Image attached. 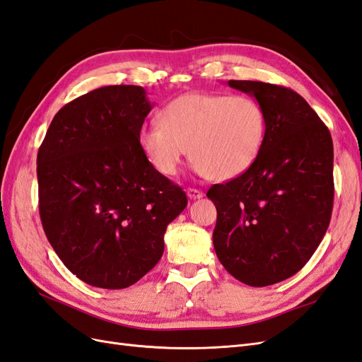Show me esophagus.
Masks as SVG:
<instances>
[{
  "mask_svg": "<svg viewBox=\"0 0 362 362\" xmlns=\"http://www.w3.org/2000/svg\"><path fill=\"white\" fill-rule=\"evenodd\" d=\"M187 196L190 199H201L202 196H204V193L201 192V190H198V189H187Z\"/></svg>",
  "mask_w": 362,
  "mask_h": 362,
  "instance_id": "esophagus-1",
  "label": "esophagus"
}]
</instances>
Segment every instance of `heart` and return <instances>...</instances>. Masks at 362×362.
<instances>
[{
	"label": "heart",
	"instance_id": "heart-1",
	"mask_svg": "<svg viewBox=\"0 0 362 362\" xmlns=\"http://www.w3.org/2000/svg\"><path fill=\"white\" fill-rule=\"evenodd\" d=\"M264 108L250 96L187 93L168 104L161 122L140 128L139 144L156 170L173 177L187 154L201 175L233 180L257 161L266 140Z\"/></svg>",
	"mask_w": 362,
	"mask_h": 362
}]
</instances>
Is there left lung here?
Segmentation results:
<instances>
[{
	"instance_id": "1",
	"label": "left lung",
	"mask_w": 362,
	"mask_h": 362,
	"mask_svg": "<svg viewBox=\"0 0 362 362\" xmlns=\"http://www.w3.org/2000/svg\"><path fill=\"white\" fill-rule=\"evenodd\" d=\"M255 96L266 140L249 170L206 192L217 210L216 255L240 282L266 287L298 273L319 247L334 205L329 129L288 87L231 80Z\"/></svg>"
}]
</instances>
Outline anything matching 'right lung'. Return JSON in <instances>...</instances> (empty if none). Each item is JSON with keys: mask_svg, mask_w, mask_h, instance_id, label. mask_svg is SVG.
<instances>
[{"mask_svg": "<svg viewBox=\"0 0 362 362\" xmlns=\"http://www.w3.org/2000/svg\"><path fill=\"white\" fill-rule=\"evenodd\" d=\"M140 86H105L62 107L37 152L39 213L48 242L93 287L133 286L160 261L187 196L139 144L151 112Z\"/></svg>", "mask_w": 362, "mask_h": 362, "instance_id": "1", "label": "right lung"}]
</instances>
